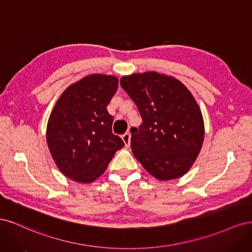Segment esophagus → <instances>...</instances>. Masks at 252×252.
Masks as SVG:
<instances>
[{
    "label": "esophagus",
    "mask_w": 252,
    "mask_h": 252,
    "mask_svg": "<svg viewBox=\"0 0 252 252\" xmlns=\"http://www.w3.org/2000/svg\"><path fill=\"white\" fill-rule=\"evenodd\" d=\"M122 140L124 141L126 146H129V144H130V133L125 132L123 135H122Z\"/></svg>",
    "instance_id": "1"
}]
</instances>
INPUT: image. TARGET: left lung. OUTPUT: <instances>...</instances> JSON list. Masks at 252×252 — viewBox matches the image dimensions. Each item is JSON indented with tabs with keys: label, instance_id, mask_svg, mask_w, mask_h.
Masks as SVG:
<instances>
[{
	"label": "left lung",
	"instance_id": "obj_1",
	"mask_svg": "<svg viewBox=\"0 0 252 252\" xmlns=\"http://www.w3.org/2000/svg\"><path fill=\"white\" fill-rule=\"evenodd\" d=\"M120 83L143 121L130 129L133 156L158 180L182 177L204 139L203 117L192 94L179 80L155 71L123 77Z\"/></svg>",
	"mask_w": 252,
	"mask_h": 252
}]
</instances>
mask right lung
<instances>
[{"label": "right lung", "mask_w": 252, "mask_h": 252, "mask_svg": "<svg viewBox=\"0 0 252 252\" xmlns=\"http://www.w3.org/2000/svg\"><path fill=\"white\" fill-rule=\"evenodd\" d=\"M118 86L116 77L91 74L70 85L58 100L46 136L52 158L67 178L94 181L124 147L123 140L112 133L113 117L106 108Z\"/></svg>", "instance_id": "obj_1"}]
</instances>
